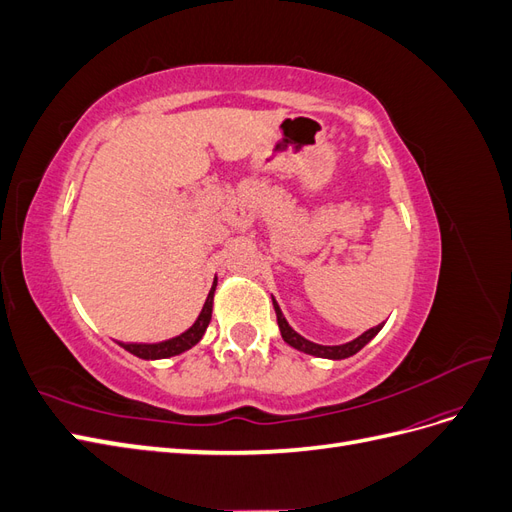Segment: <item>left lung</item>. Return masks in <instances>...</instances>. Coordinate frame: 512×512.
<instances>
[{"mask_svg": "<svg viewBox=\"0 0 512 512\" xmlns=\"http://www.w3.org/2000/svg\"><path fill=\"white\" fill-rule=\"evenodd\" d=\"M273 307H275V314H277V324H280V331H282V337L284 342L292 348H297L299 352H305V354H312V356H318V359H331V361H342V359H348V356L359 352L363 346H367L371 339H374L382 327L384 322L378 324V327L369 329L365 333H361L359 337H354L352 342H346V344H339V346H322V344H316V342H309V339H305L301 333L294 331L286 316L282 314L280 305H277V301L273 299Z\"/></svg>", "mask_w": 512, "mask_h": 512, "instance_id": "1", "label": "left lung"}]
</instances>
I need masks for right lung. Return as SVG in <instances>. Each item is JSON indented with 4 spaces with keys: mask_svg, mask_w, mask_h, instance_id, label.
Listing matches in <instances>:
<instances>
[{
    "mask_svg": "<svg viewBox=\"0 0 512 512\" xmlns=\"http://www.w3.org/2000/svg\"><path fill=\"white\" fill-rule=\"evenodd\" d=\"M215 286H218V277H213V286L207 294V301L200 309L198 318L194 320L192 327L188 331H183L177 337H170L166 342H158V344H119L123 350H128L130 354L138 356V359L145 361H158V359H168V356H177L185 350L194 348L200 339H203L209 322H211V314H213V297H215Z\"/></svg>",
    "mask_w": 512,
    "mask_h": 512,
    "instance_id": "obj_1",
    "label": "right lung"
}]
</instances>
